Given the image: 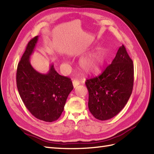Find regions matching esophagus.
I'll use <instances>...</instances> for the list:
<instances>
[{
    "instance_id": "1",
    "label": "esophagus",
    "mask_w": 154,
    "mask_h": 154,
    "mask_svg": "<svg viewBox=\"0 0 154 154\" xmlns=\"http://www.w3.org/2000/svg\"><path fill=\"white\" fill-rule=\"evenodd\" d=\"M80 84V82L79 81V80H77V79H73V87H74V88H75V87H77V86Z\"/></svg>"
}]
</instances>
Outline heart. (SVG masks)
<instances>
[{
  "instance_id": "heart-1",
  "label": "heart",
  "mask_w": 154,
  "mask_h": 154,
  "mask_svg": "<svg viewBox=\"0 0 154 154\" xmlns=\"http://www.w3.org/2000/svg\"><path fill=\"white\" fill-rule=\"evenodd\" d=\"M104 61L105 57L103 52L98 51L82 59L80 66L81 69L86 73H94L101 69Z\"/></svg>"
}]
</instances>
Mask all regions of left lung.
<instances>
[{"mask_svg": "<svg viewBox=\"0 0 154 154\" xmlns=\"http://www.w3.org/2000/svg\"><path fill=\"white\" fill-rule=\"evenodd\" d=\"M134 66L123 45L100 75L86 80L88 109L96 119L105 121L119 113L132 94Z\"/></svg>", "mask_w": 154, "mask_h": 154, "instance_id": "left-lung-1", "label": "left lung"}]
</instances>
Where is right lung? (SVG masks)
Here are the masks:
<instances>
[{"label": "right lung", "mask_w": 154, "mask_h": 154, "mask_svg": "<svg viewBox=\"0 0 154 154\" xmlns=\"http://www.w3.org/2000/svg\"><path fill=\"white\" fill-rule=\"evenodd\" d=\"M38 36L28 42L18 63L16 84L20 97L30 113L38 119L52 122L62 115L73 86L69 78L60 75L51 66L46 74L38 72L30 63Z\"/></svg>", "instance_id": "add662e5"}]
</instances>
